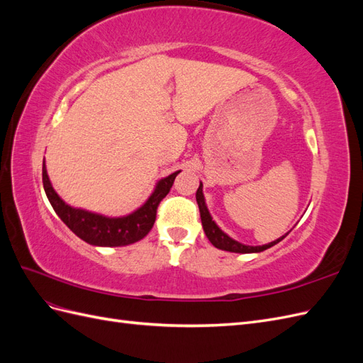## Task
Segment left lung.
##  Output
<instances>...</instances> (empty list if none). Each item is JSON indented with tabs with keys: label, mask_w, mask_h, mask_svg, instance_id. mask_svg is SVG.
Wrapping results in <instances>:
<instances>
[{
	"label": "left lung",
	"mask_w": 363,
	"mask_h": 363,
	"mask_svg": "<svg viewBox=\"0 0 363 363\" xmlns=\"http://www.w3.org/2000/svg\"><path fill=\"white\" fill-rule=\"evenodd\" d=\"M196 203H199L200 207V216H201V224L204 228V233L207 236V239L211 240L212 245L219 248V250H224V251H230V252H242V255H247V252H260V251H265L271 247H274L276 244H279L281 239L286 238L289 235V232L286 235H283L281 238L272 240L269 244L265 245H257V247H252V245H244L238 242L233 238H230L227 233H224L221 228L216 225V223L212 219L211 213H208V208L206 206V200H204V194H203V183H200V188L196 189Z\"/></svg>",
	"instance_id": "1"
}]
</instances>
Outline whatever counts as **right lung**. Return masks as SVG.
Here are the masks:
<instances>
[{
  "label": "right lung",
  "mask_w": 363,
  "mask_h": 363,
  "mask_svg": "<svg viewBox=\"0 0 363 363\" xmlns=\"http://www.w3.org/2000/svg\"><path fill=\"white\" fill-rule=\"evenodd\" d=\"M179 172L180 171L172 172L168 177L159 180L155 191L148 196V200L139 208H136L135 212L118 218L94 213L84 211V208H75L65 203L52 188L45 162H43L42 167V182L54 212L59 215V218L68 225L72 233L91 245L124 247L135 244L148 235L152 225H155L157 207L164 196L168 195Z\"/></svg>",
  "instance_id": "add662e5"
}]
</instances>
